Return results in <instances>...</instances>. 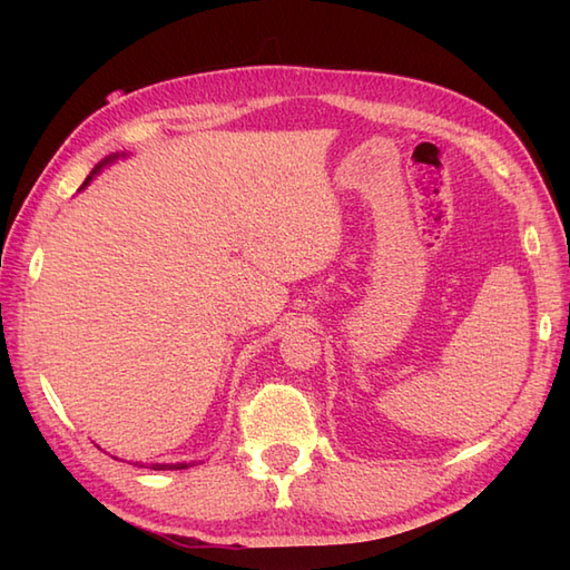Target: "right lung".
Here are the masks:
<instances>
[{
	"mask_svg": "<svg viewBox=\"0 0 570 570\" xmlns=\"http://www.w3.org/2000/svg\"><path fill=\"white\" fill-rule=\"evenodd\" d=\"M112 159H115V156H112ZM107 161H110V159H105L102 164H107ZM102 164H100V166H102ZM100 166H98V168H100ZM98 168H95V171L88 176V180H90L95 174H98ZM88 180H85L82 186H88ZM188 465H190V463H164V465H161V463H156V465H154V470H186Z\"/></svg>",
	"mask_w": 570,
	"mask_h": 570,
	"instance_id": "obj_1",
	"label": "right lung"
}]
</instances>
